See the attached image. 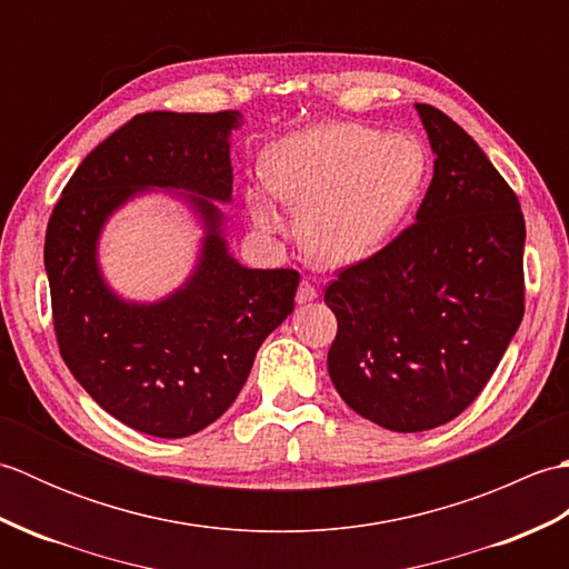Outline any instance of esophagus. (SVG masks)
Here are the masks:
<instances>
[{"label":"esophagus","instance_id":"obj_1","mask_svg":"<svg viewBox=\"0 0 569 569\" xmlns=\"http://www.w3.org/2000/svg\"><path fill=\"white\" fill-rule=\"evenodd\" d=\"M318 298V288L312 286L310 281H300L298 286V293H296V303L298 306H306V303H312V300Z\"/></svg>","mask_w":569,"mask_h":569}]
</instances>
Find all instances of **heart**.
Returning <instances> with one entry per match:
<instances>
[{
  "mask_svg": "<svg viewBox=\"0 0 569 569\" xmlns=\"http://www.w3.org/2000/svg\"><path fill=\"white\" fill-rule=\"evenodd\" d=\"M263 186L298 210V237L322 261L369 259L413 212L428 178V153L406 134L352 122H320L281 137L261 159ZM249 214L266 234L283 220L263 192L249 190Z\"/></svg>",
  "mask_w": 569,
  "mask_h": 569,
  "instance_id": "b5f03b06",
  "label": "heart"
}]
</instances>
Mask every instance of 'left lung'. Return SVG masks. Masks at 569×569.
Returning <instances> with one entry per match:
<instances>
[{
	"label": "left lung",
	"mask_w": 569,
	"mask_h": 569,
	"mask_svg": "<svg viewBox=\"0 0 569 569\" xmlns=\"http://www.w3.org/2000/svg\"><path fill=\"white\" fill-rule=\"evenodd\" d=\"M435 168L416 224L325 291L328 371L342 401L393 432L457 418L523 320L526 222L516 192L450 117L416 104Z\"/></svg>",
	"instance_id": "1"
}]
</instances>
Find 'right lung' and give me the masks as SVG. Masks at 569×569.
Returning <instances> with one entry per match:
<instances>
[{
  "instance_id": "add662e5",
  "label": "right lung",
  "mask_w": 569,
  "mask_h": 569,
  "mask_svg": "<svg viewBox=\"0 0 569 569\" xmlns=\"http://www.w3.org/2000/svg\"><path fill=\"white\" fill-rule=\"evenodd\" d=\"M237 110L137 114L72 173L46 229L60 357L92 401L153 438H188L220 418L244 386L261 342L293 312V269H247L224 239L217 202H232L229 137ZM151 189L193 210L206 234L173 295L139 305L99 269L109 217Z\"/></svg>"
}]
</instances>
